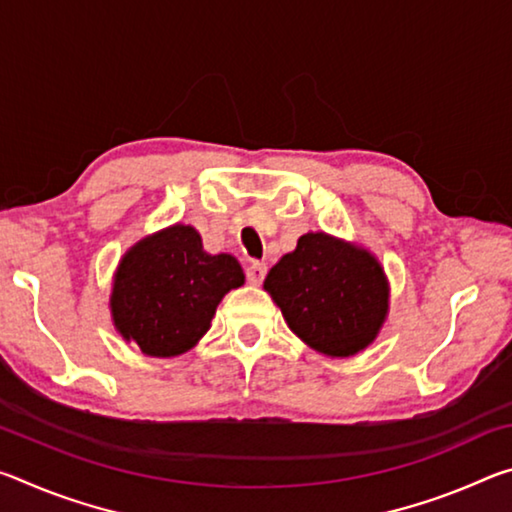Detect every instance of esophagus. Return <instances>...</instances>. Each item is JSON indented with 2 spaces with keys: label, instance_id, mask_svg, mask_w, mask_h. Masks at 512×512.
<instances>
[{
  "label": "esophagus",
  "instance_id": "obj_1",
  "mask_svg": "<svg viewBox=\"0 0 512 512\" xmlns=\"http://www.w3.org/2000/svg\"><path fill=\"white\" fill-rule=\"evenodd\" d=\"M246 277L250 284H262V280L266 277V264L264 262H250V266L246 268Z\"/></svg>",
  "mask_w": 512,
  "mask_h": 512
}]
</instances>
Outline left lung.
<instances>
[{"instance_id": "8db88e82", "label": "left lung", "mask_w": 512, "mask_h": 512, "mask_svg": "<svg viewBox=\"0 0 512 512\" xmlns=\"http://www.w3.org/2000/svg\"><path fill=\"white\" fill-rule=\"evenodd\" d=\"M293 334L329 359L359 354L391 311V284L379 259L354 241L307 232L264 280Z\"/></svg>"}]
</instances>
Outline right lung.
I'll use <instances>...</instances> for the list:
<instances>
[{"instance_id":"obj_1","label":"right lung","mask_w":512,"mask_h":512,"mask_svg":"<svg viewBox=\"0 0 512 512\" xmlns=\"http://www.w3.org/2000/svg\"><path fill=\"white\" fill-rule=\"evenodd\" d=\"M244 282L237 257L205 253L194 225L173 223L119 259L110 287L112 325L146 357H178L207 334L225 293Z\"/></svg>"}]
</instances>
